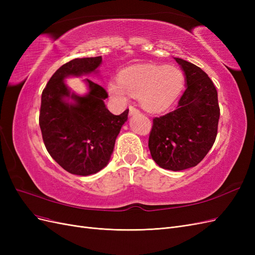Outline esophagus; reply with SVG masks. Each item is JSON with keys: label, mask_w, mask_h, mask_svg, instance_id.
<instances>
[{"label": "esophagus", "mask_w": 255, "mask_h": 255, "mask_svg": "<svg viewBox=\"0 0 255 255\" xmlns=\"http://www.w3.org/2000/svg\"><path fill=\"white\" fill-rule=\"evenodd\" d=\"M138 113H139V111L136 110L134 106H129V110H128V114H129V116L136 115V114H138Z\"/></svg>", "instance_id": "1"}]
</instances>
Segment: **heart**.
<instances>
[{"label": "heart", "instance_id": "b5f03b06", "mask_svg": "<svg viewBox=\"0 0 255 255\" xmlns=\"http://www.w3.org/2000/svg\"><path fill=\"white\" fill-rule=\"evenodd\" d=\"M118 80L107 84L110 96L119 103H126L129 95L137 96L142 109L149 113L165 112L173 105L185 82L177 67L153 64L123 69Z\"/></svg>", "mask_w": 255, "mask_h": 255}]
</instances>
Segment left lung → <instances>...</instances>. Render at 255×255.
I'll use <instances>...</instances> for the list:
<instances>
[{
  "mask_svg": "<svg viewBox=\"0 0 255 255\" xmlns=\"http://www.w3.org/2000/svg\"><path fill=\"white\" fill-rule=\"evenodd\" d=\"M184 72L185 89L177 109L153 119L149 150L164 169L181 171L197 166L217 136L220 110L214 83L201 68L174 58Z\"/></svg>",
  "mask_w": 255,
  "mask_h": 255,
  "instance_id": "1",
  "label": "left lung"
}]
</instances>
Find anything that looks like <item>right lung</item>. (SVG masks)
Listing matches in <instances>:
<instances>
[{
  "mask_svg": "<svg viewBox=\"0 0 255 255\" xmlns=\"http://www.w3.org/2000/svg\"><path fill=\"white\" fill-rule=\"evenodd\" d=\"M102 57L75 58L57 69L41 95L39 126L45 148L66 171L87 176L110 163L116 138L128 120V110L112 114L104 103L109 97L99 84L84 79L88 92L75 94L68 78L99 74Z\"/></svg>",
  "mask_w": 255,
  "mask_h": 255,
  "instance_id": "add662e5",
  "label": "right lung"
}]
</instances>
